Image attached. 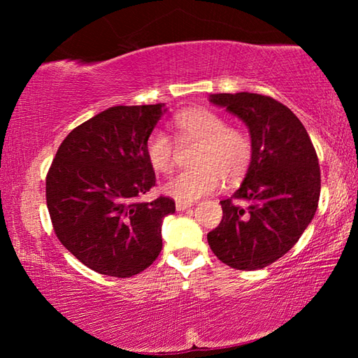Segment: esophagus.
Returning <instances> with one entry per match:
<instances>
[{
	"mask_svg": "<svg viewBox=\"0 0 358 358\" xmlns=\"http://www.w3.org/2000/svg\"><path fill=\"white\" fill-rule=\"evenodd\" d=\"M192 202H180V201H177L175 202V208H177V211H183V210H186V208H189V207H192Z\"/></svg>",
	"mask_w": 358,
	"mask_h": 358,
	"instance_id": "obj_1",
	"label": "esophagus"
}]
</instances>
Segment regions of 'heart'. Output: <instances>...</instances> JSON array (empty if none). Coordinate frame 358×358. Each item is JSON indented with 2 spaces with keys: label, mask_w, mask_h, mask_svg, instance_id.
Listing matches in <instances>:
<instances>
[{
  "label": "heart",
  "mask_w": 358,
  "mask_h": 358,
  "mask_svg": "<svg viewBox=\"0 0 358 358\" xmlns=\"http://www.w3.org/2000/svg\"><path fill=\"white\" fill-rule=\"evenodd\" d=\"M173 126L181 138H196L202 142V147L197 155V169L181 171L166 181L162 189L167 196L180 202H194L220 189L222 175L235 180L250 166L251 136L229 126L221 113L208 107H191L175 115ZM145 156L155 172H169L175 161L172 138L162 129H153L145 142Z\"/></svg>",
  "instance_id": "1"
}]
</instances>
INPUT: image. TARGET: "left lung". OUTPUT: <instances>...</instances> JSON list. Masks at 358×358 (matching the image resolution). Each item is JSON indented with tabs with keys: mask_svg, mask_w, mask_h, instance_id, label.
Listing matches in <instances>:
<instances>
[{
	"mask_svg": "<svg viewBox=\"0 0 358 358\" xmlns=\"http://www.w3.org/2000/svg\"><path fill=\"white\" fill-rule=\"evenodd\" d=\"M210 101L245 121L252 157L240 189L221 201L222 220L208 232V245L232 268H264L292 250L316 215V150L295 113L270 96L220 93Z\"/></svg>",
	"mask_w": 358,
	"mask_h": 358,
	"instance_id": "8db88e82",
	"label": "left lung"
}]
</instances>
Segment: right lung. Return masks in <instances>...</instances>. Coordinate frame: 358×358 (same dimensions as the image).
<instances>
[{
    "mask_svg": "<svg viewBox=\"0 0 358 358\" xmlns=\"http://www.w3.org/2000/svg\"><path fill=\"white\" fill-rule=\"evenodd\" d=\"M162 112V104L107 108L69 132L47 172L58 240L101 275L134 276L162 250L161 224L173 199L137 201L156 185L145 142Z\"/></svg>",
    "mask_w": 358,
    "mask_h": 358,
    "instance_id": "1",
    "label": "right lung"
}]
</instances>
